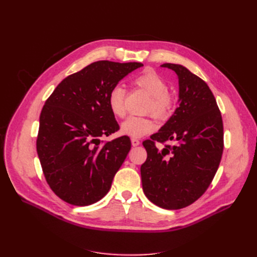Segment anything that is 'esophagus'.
Here are the masks:
<instances>
[{"label":"esophagus","instance_id":"1","mask_svg":"<svg viewBox=\"0 0 257 257\" xmlns=\"http://www.w3.org/2000/svg\"><path fill=\"white\" fill-rule=\"evenodd\" d=\"M131 142H132V145H133L134 147H137V146L141 145V142H139L137 138H132Z\"/></svg>","mask_w":257,"mask_h":257}]
</instances>
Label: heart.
<instances>
[{
  "instance_id": "1",
  "label": "heart",
  "mask_w": 257,
  "mask_h": 257,
  "mask_svg": "<svg viewBox=\"0 0 257 257\" xmlns=\"http://www.w3.org/2000/svg\"><path fill=\"white\" fill-rule=\"evenodd\" d=\"M136 87L145 90L151 96L148 104V111H151L155 116L162 119L165 118L173 108V98L168 94V85L152 69H147L134 79ZM125 94L126 91L121 85L113 87L108 94V105L111 112L122 118L125 115ZM155 130V123L152 119L147 116H130L121 124V132L124 135L132 138H141L145 135L152 133Z\"/></svg>"
}]
</instances>
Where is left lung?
<instances>
[{
	"label": "left lung",
	"mask_w": 257,
	"mask_h": 257,
	"mask_svg": "<svg viewBox=\"0 0 257 257\" xmlns=\"http://www.w3.org/2000/svg\"><path fill=\"white\" fill-rule=\"evenodd\" d=\"M178 76V108L151 141L143 143L147 160L141 167L143 190L151 203L168 210L197 200L219 167L223 153V122L208 84L180 64L161 65ZM175 144L162 151L155 141Z\"/></svg>",
	"instance_id": "8db88e82"
}]
</instances>
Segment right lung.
Masks as SVG:
<instances>
[{
    "label": "right lung",
    "instance_id": "right-lung-1",
    "mask_svg": "<svg viewBox=\"0 0 257 257\" xmlns=\"http://www.w3.org/2000/svg\"><path fill=\"white\" fill-rule=\"evenodd\" d=\"M139 62L97 61L62 80L40 116L36 149L43 172L57 196L74 206H89L110 190L131 149L127 136L102 144L119 130L108 94Z\"/></svg>",
    "mask_w": 257,
    "mask_h": 257
}]
</instances>
